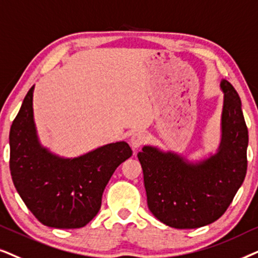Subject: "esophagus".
Masks as SVG:
<instances>
[{
  "label": "esophagus",
  "mask_w": 258,
  "mask_h": 258,
  "mask_svg": "<svg viewBox=\"0 0 258 258\" xmlns=\"http://www.w3.org/2000/svg\"><path fill=\"white\" fill-rule=\"evenodd\" d=\"M147 140V136L145 135L144 132H136L133 133L131 139H130V143H131V146L133 149H138L143 145V144H145Z\"/></svg>",
  "instance_id": "1"
}]
</instances>
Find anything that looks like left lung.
I'll return each mask as SVG.
<instances>
[{
    "label": "left lung",
    "mask_w": 258,
    "mask_h": 258,
    "mask_svg": "<svg viewBox=\"0 0 258 258\" xmlns=\"http://www.w3.org/2000/svg\"><path fill=\"white\" fill-rule=\"evenodd\" d=\"M221 142L215 152L187 159L174 151L145 145L138 152L147 207L174 229H197L217 221L231 204L246 173L248 128L242 102L222 79Z\"/></svg>",
    "instance_id": "obj_1"
}]
</instances>
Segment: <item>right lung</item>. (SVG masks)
<instances>
[{
	"label": "right lung",
	"mask_w": 258,
	"mask_h": 258,
	"mask_svg": "<svg viewBox=\"0 0 258 258\" xmlns=\"http://www.w3.org/2000/svg\"><path fill=\"white\" fill-rule=\"evenodd\" d=\"M33 86L9 133L10 173L27 208L43 225L79 229L98 215L116 167L132 156L126 142L63 157L43 146L34 120Z\"/></svg>",
	"instance_id": "right-lung-1"
}]
</instances>
